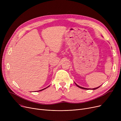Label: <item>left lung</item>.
<instances>
[{
  "label": "left lung",
  "mask_w": 121,
  "mask_h": 121,
  "mask_svg": "<svg viewBox=\"0 0 121 121\" xmlns=\"http://www.w3.org/2000/svg\"><path fill=\"white\" fill-rule=\"evenodd\" d=\"M75 84H76V85H77L78 87H79V88H81V89H86V90H88V89H87V88H83V87H80V86H78V85H77V84L76 83H75ZM100 86H99V87H97V88H93V89H92V90H95V89H98V88H99Z\"/></svg>",
  "instance_id": "obj_1"
}]
</instances>
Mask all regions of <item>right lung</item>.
<instances>
[{
    "label": "right lung",
    "mask_w": 121,
    "mask_h": 121,
    "mask_svg": "<svg viewBox=\"0 0 121 121\" xmlns=\"http://www.w3.org/2000/svg\"><path fill=\"white\" fill-rule=\"evenodd\" d=\"M48 87H47V88H48ZM47 88H44V89H42V90H39V91H42V90H44V89H46Z\"/></svg>",
    "instance_id": "1"
}]
</instances>
